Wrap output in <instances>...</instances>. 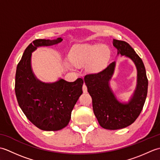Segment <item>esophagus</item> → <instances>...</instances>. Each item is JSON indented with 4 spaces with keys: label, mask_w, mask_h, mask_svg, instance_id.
<instances>
[{
    "label": "esophagus",
    "mask_w": 160,
    "mask_h": 160,
    "mask_svg": "<svg viewBox=\"0 0 160 160\" xmlns=\"http://www.w3.org/2000/svg\"><path fill=\"white\" fill-rule=\"evenodd\" d=\"M82 91H83L84 93H87V85H86L85 84H83V86H82Z\"/></svg>",
    "instance_id": "34e87169"
}]
</instances>
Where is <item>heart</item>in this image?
Listing matches in <instances>:
<instances>
[{
    "label": "heart",
    "mask_w": 160,
    "mask_h": 160,
    "mask_svg": "<svg viewBox=\"0 0 160 160\" xmlns=\"http://www.w3.org/2000/svg\"><path fill=\"white\" fill-rule=\"evenodd\" d=\"M111 56V50L102 43H86L74 46L69 58L73 64L82 66L89 62L88 68L91 71H98L107 65Z\"/></svg>",
    "instance_id": "heart-1"
}]
</instances>
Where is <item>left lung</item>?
I'll return each instance as SVG.
<instances>
[{
    "instance_id": "1",
    "label": "left lung",
    "mask_w": 160,
    "mask_h": 160,
    "mask_svg": "<svg viewBox=\"0 0 160 160\" xmlns=\"http://www.w3.org/2000/svg\"><path fill=\"white\" fill-rule=\"evenodd\" d=\"M113 40L118 54L131 58L137 67V87L130 102L128 104L118 102L109 87L108 81L113 73L115 62L100 72L87 74L84 78L92 98L93 113L101 127L108 130L125 128L136 120L145 103L148 84L144 64L134 49L127 42Z\"/></svg>"
}]
</instances>
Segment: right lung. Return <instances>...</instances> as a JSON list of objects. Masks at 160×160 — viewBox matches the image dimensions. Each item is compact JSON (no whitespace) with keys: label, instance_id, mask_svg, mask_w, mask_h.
Instances as JSON below:
<instances>
[{"label":"right lung","instance_id":"right-lung-1","mask_svg":"<svg viewBox=\"0 0 160 160\" xmlns=\"http://www.w3.org/2000/svg\"><path fill=\"white\" fill-rule=\"evenodd\" d=\"M37 39L29 44L16 68L15 93L27 118L43 131H59L68 125L73 108L82 93L83 79L74 82L63 79L45 83L36 79L31 67L32 52L38 47L51 46L62 41Z\"/></svg>","mask_w":160,"mask_h":160}]
</instances>
